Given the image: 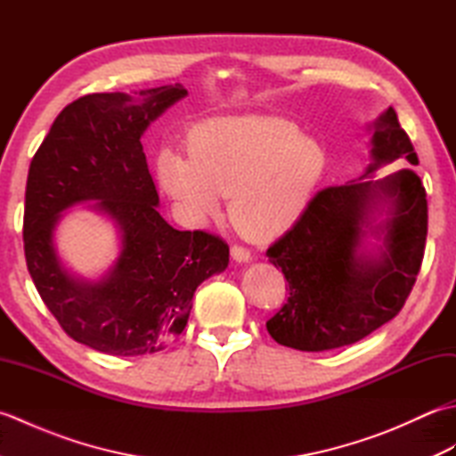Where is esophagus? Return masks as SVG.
Returning <instances> with one entry per match:
<instances>
[{
  "label": "esophagus",
  "mask_w": 456,
  "mask_h": 456,
  "mask_svg": "<svg viewBox=\"0 0 456 456\" xmlns=\"http://www.w3.org/2000/svg\"><path fill=\"white\" fill-rule=\"evenodd\" d=\"M231 256H233V260H237V263H247L250 258V250L243 245H233L231 247Z\"/></svg>",
  "instance_id": "obj_1"
}]
</instances>
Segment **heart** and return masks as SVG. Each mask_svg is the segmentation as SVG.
Instances as JSON below:
<instances>
[{
	"instance_id": "b5f03b06",
	"label": "heart",
	"mask_w": 456,
	"mask_h": 456,
	"mask_svg": "<svg viewBox=\"0 0 456 456\" xmlns=\"http://www.w3.org/2000/svg\"><path fill=\"white\" fill-rule=\"evenodd\" d=\"M190 157L159 159L164 190L193 219L217 211L229 196V217L248 239L276 237L302 216L325 172V151L296 123L273 115L221 118L190 133Z\"/></svg>"
}]
</instances>
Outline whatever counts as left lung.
Segmentation results:
<instances>
[{"instance_id": "1", "label": "left lung", "mask_w": 456, "mask_h": 456, "mask_svg": "<svg viewBox=\"0 0 456 456\" xmlns=\"http://www.w3.org/2000/svg\"><path fill=\"white\" fill-rule=\"evenodd\" d=\"M372 159L361 178L317 191L292 229L268 247V260L282 268L289 294L266 322L276 343L329 351L361 341L402 312L425 253L428 200L413 170L374 180L382 164L419 162L392 108L374 123ZM380 199L393 203L387 250L378 261L364 259L357 247L367 213Z\"/></svg>"}]
</instances>
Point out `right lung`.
Here are the masks:
<instances>
[{"label": "right lung", "mask_w": 456, "mask_h": 456, "mask_svg": "<svg viewBox=\"0 0 456 456\" xmlns=\"http://www.w3.org/2000/svg\"><path fill=\"white\" fill-rule=\"evenodd\" d=\"M188 92L160 86L88 94L58 113L28 167L23 245L28 274L64 333L113 356L162 351L188 323L196 288L229 265V245L208 231H178L159 213L141 134ZM95 199L118 223L122 253L98 285L78 283L53 253L60 211Z\"/></svg>", "instance_id": "right-lung-1"}]
</instances>
